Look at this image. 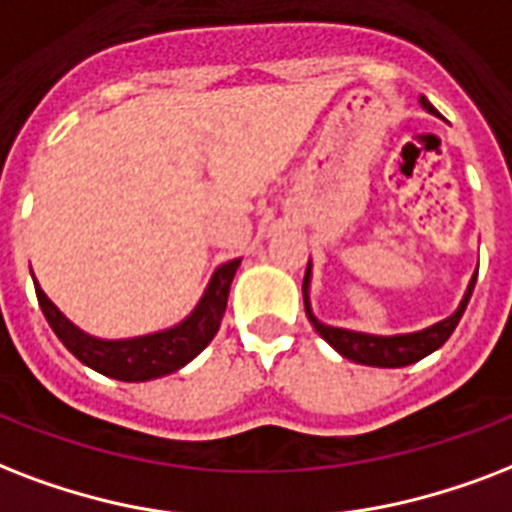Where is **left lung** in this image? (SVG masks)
I'll use <instances>...</instances> for the list:
<instances>
[{
	"label": "left lung",
	"instance_id": "8db88e82",
	"mask_svg": "<svg viewBox=\"0 0 512 512\" xmlns=\"http://www.w3.org/2000/svg\"><path fill=\"white\" fill-rule=\"evenodd\" d=\"M422 106H425L430 114H438L433 109V104L422 98ZM478 275V272H475ZM310 264H307V272H304V283H301V293H304V310H307V318L315 326L323 339H326L331 347H334L339 355H344L347 360H355V363H363V366H376V368H400L411 366L417 360L427 358L430 352H435L438 347L446 344L454 328H457L462 312H465L467 301L473 296L475 277L467 285L465 296L459 301L457 312L451 318L435 323V326L425 328V331H417V334H400V336H374V334H358V331H347V328H334L320 323L310 310Z\"/></svg>",
	"mask_w": 512,
	"mask_h": 512
}]
</instances>
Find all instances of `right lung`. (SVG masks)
I'll return each instance as SVG.
<instances>
[{
  "label": "right lung",
  "mask_w": 512,
  "mask_h": 512,
  "mask_svg": "<svg viewBox=\"0 0 512 512\" xmlns=\"http://www.w3.org/2000/svg\"><path fill=\"white\" fill-rule=\"evenodd\" d=\"M237 267H240V259H232L213 272L208 291L202 293L200 304L194 307V312L184 323H178L168 331L136 336V339H117V342L95 339V336L79 331L53 301L47 299L39 283L34 285H37L39 307L45 312L47 323L74 358L82 360L98 374L112 376L120 382H146V379L173 374L211 344L221 326L224 310H227L229 285H232Z\"/></svg>",
  "instance_id": "obj_1"
}]
</instances>
